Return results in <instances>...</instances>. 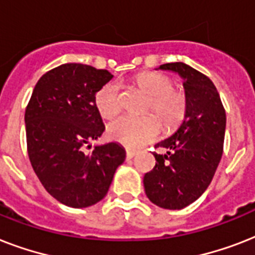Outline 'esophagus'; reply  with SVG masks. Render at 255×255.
I'll list each match as a JSON object with an SVG mask.
<instances>
[{
	"label": "esophagus",
	"mask_w": 255,
	"mask_h": 255,
	"mask_svg": "<svg viewBox=\"0 0 255 255\" xmlns=\"http://www.w3.org/2000/svg\"><path fill=\"white\" fill-rule=\"evenodd\" d=\"M135 155H136V151H133V149H131V148H127V149H126V156H127L128 160L132 159Z\"/></svg>",
	"instance_id": "1"
}]
</instances>
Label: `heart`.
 Wrapping results in <instances>:
<instances>
[{"mask_svg": "<svg viewBox=\"0 0 255 255\" xmlns=\"http://www.w3.org/2000/svg\"><path fill=\"white\" fill-rule=\"evenodd\" d=\"M136 85L151 96L147 111L159 116L167 129H173L181 123L186 112V99L180 90L172 87L170 78L149 71L137 75ZM95 107L103 119H115L123 110L120 86L115 82L102 86L95 94ZM157 117L153 114L144 118L124 116L108 127V136L126 147H143L157 139L161 132L163 126Z\"/></svg>", "mask_w": 255, "mask_h": 255, "instance_id": "b5f03b06", "label": "heart"}]
</instances>
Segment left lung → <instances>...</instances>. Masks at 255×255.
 Listing matches in <instances>:
<instances>
[{
    "label": "left lung",
    "mask_w": 255,
    "mask_h": 255,
    "mask_svg": "<svg viewBox=\"0 0 255 255\" xmlns=\"http://www.w3.org/2000/svg\"><path fill=\"white\" fill-rule=\"evenodd\" d=\"M159 69L184 79L186 112L177 131L155 145L167 152L153 153L156 165L143 182L155 205L176 210L190 205L209 186L224 151L226 114L217 88L206 75L182 62Z\"/></svg>",
    "instance_id": "1"
}]
</instances>
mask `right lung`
<instances>
[{"mask_svg": "<svg viewBox=\"0 0 255 255\" xmlns=\"http://www.w3.org/2000/svg\"><path fill=\"white\" fill-rule=\"evenodd\" d=\"M112 77L107 70L65 63L39 78L26 107L31 167L45 189L71 208L99 202L126 160L118 143L96 145L88 155L83 152L104 131L95 94Z\"/></svg>", "mask_w": 255, "mask_h": 255, "instance_id": "obj_1", "label": "right lung"}]
</instances>
